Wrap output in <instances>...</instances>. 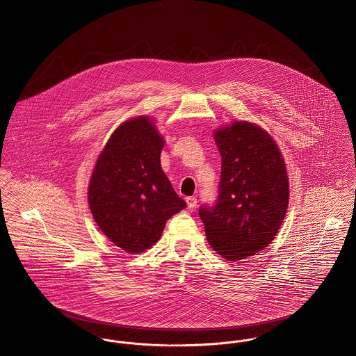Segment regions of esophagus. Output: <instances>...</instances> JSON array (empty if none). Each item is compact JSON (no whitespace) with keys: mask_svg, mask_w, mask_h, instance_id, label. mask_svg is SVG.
Segmentation results:
<instances>
[{"mask_svg":"<svg viewBox=\"0 0 356 356\" xmlns=\"http://www.w3.org/2000/svg\"><path fill=\"white\" fill-rule=\"evenodd\" d=\"M186 202H187L188 209H193V207L196 206V203H197V200H196V197H195V196H188V197H186Z\"/></svg>","mask_w":356,"mask_h":356,"instance_id":"34e87169","label":"esophagus"}]
</instances>
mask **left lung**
Masks as SVG:
<instances>
[{
    "instance_id": "obj_1",
    "label": "left lung",
    "mask_w": 356,
    "mask_h": 356,
    "mask_svg": "<svg viewBox=\"0 0 356 356\" xmlns=\"http://www.w3.org/2000/svg\"><path fill=\"white\" fill-rule=\"evenodd\" d=\"M222 157L217 204L200 207L207 241L229 261L267 248L289 207L290 186L274 138L254 123L237 120L214 131Z\"/></svg>"
}]
</instances>
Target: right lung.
<instances>
[{
  "instance_id": "obj_1",
  "label": "right lung",
  "mask_w": 356,
  "mask_h": 356,
  "mask_svg": "<svg viewBox=\"0 0 356 356\" xmlns=\"http://www.w3.org/2000/svg\"><path fill=\"white\" fill-rule=\"evenodd\" d=\"M164 145L152 118L136 116L112 133L93 168L90 213L100 230L127 253L154 245L166 220L187 206L161 168Z\"/></svg>"
}]
</instances>
